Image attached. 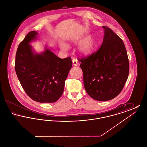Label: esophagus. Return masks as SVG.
<instances>
[{"instance_id":"1","label":"esophagus","mask_w":147,"mask_h":147,"mask_svg":"<svg viewBox=\"0 0 147 147\" xmlns=\"http://www.w3.org/2000/svg\"><path fill=\"white\" fill-rule=\"evenodd\" d=\"M72 61H73V64L74 65V66H77L78 65V61H77V59H73V60H72Z\"/></svg>"}]
</instances>
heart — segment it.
<instances>
[{
  "mask_svg": "<svg viewBox=\"0 0 147 147\" xmlns=\"http://www.w3.org/2000/svg\"><path fill=\"white\" fill-rule=\"evenodd\" d=\"M94 43L92 37L90 36H88L86 37L80 43L79 48V51L83 55H88L92 52L94 48ZM60 47L64 51H66L68 49V45L64 43L60 45Z\"/></svg>",
  "mask_w": 147,
  "mask_h": 147,
  "instance_id": "1",
  "label": "heart"
}]
</instances>
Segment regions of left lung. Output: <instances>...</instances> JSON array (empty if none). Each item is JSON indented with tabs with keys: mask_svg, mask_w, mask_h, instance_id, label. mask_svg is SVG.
<instances>
[{
	"mask_svg": "<svg viewBox=\"0 0 147 147\" xmlns=\"http://www.w3.org/2000/svg\"><path fill=\"white\" fill-rule=\"evenodd\" d=\"M98 51L79 58L83 72L85 89L98 101L116 98L122 90L129 74V64L122 40L107 26Z\"/></svg>",
	"mask_w": 147,
	"mask_h": 147,
	"instance_id": "1",
	"label": "left lung"
}]
</instances>
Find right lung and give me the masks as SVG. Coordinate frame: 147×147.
Instances as JSON below:
<instances>
[{"label":"right lung","instance_id":"right-lung-1","mask_svg":"<svg viewBox=\"0 0 147 147\" xmlns=\"http://www.w3.org/2000/svg\"><path fill=\"white\" fill-rule=\"evenodd\" d=\"M37 31L28 33L17 49L15 69L22 88L33 100L55 102L63 94L65 80L72 67L70 57L62 59L49 49L34 54L29 43Z\"/></svg>","mask_w":147,"mask_h":147}]
</instances>
